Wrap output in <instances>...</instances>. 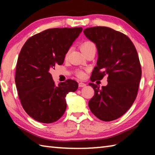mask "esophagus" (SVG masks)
Returning a JSON list of instances; mask_svg holds the SVG:
<instances>
[{"label": "esophagus", "mask_w": 155, "mask_h": 155, "mask_svg": "<svg viewBox=\"0 0 155 155\" xmlns=\"http://www.w3.org/2000/svg\"><path fill=\"white\" fill-rule=\"evenodd\" d=\"M86 86V84L85 83H78V87H85Z\"/></svg>", "instance_id": "obj_1"}]
</instances>
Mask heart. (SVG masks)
<instances>
[{
	"label": "heart",
	"instance_id": "1",
	"mask_svg": "<svg viewBox=\"0 0 155 155\" xmlns=\"http://www.w3.org/2000/svg\"><path fill=\"white\" fill-rule=\"evenodd\" d=\"M81 51H83V52H85L89 51H91V50L96 49V46L95 44H94L93 42H91V41H84V42L81 44ZM84 75L85 74H84V73L82 71H79L78 72V76L79 77H83Z\"/></svg>",
	"mask_w": 155,
	"mask_h": 155
}]
</instances>
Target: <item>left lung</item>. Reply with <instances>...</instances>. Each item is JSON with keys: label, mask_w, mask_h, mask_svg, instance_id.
I'll return each instance as SVG.
<instances>
[{"label": "left lung", "mask_w": 155, "mask_h": 155, "mask_svg": "<svg viewBox=\"0 0 155 155\" xmlns=\"http://www.w3.org/2000/svg\"><path fill=\"white\" fill-rule=\"evenodd\" d=\"M86 38L96 44L98 60L91 80L108 75V84L100 89L94 83V96L88 105L92 114L104 122L113 121L130 108L137 97L141 68L135 46L127 35L111 28H85Z\"/></svg>", "instance_id": "obj_1"}]
</instances>
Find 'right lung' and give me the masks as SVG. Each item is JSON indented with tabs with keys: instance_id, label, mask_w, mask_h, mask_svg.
Masks as SVG:
<instances>
[{
	"instance_id": "1",
	"label": "right lung",
	"mask_w": 155,
	"mask_h": 155,
	"mask_svg": "<svg viewBox=\"0 0 155 155\" xmlns=\"http://www.w3.org/2000/svg\"><path fill=\"white\" fill-rule=\"evenodd\" d=\"M83 28H50L33 35L20 52L15 82L23 109L36 121L50 124L65 111L66 97L78 89L68 79L54 85L50 70L64 64L65 54Z\"/></svg>"
}]
</instances>
